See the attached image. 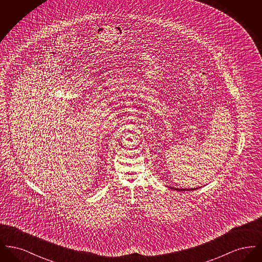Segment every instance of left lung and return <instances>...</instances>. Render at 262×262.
Returning <instances> with one entry per match:
<instances>
[{
	"label": "left lung",
	"instance_id": "left-lung-1",
	"mask_svg": "<svg viewBox=\"0 0 262 262\" xmlns=\"http://www.w3.org/2000/svg\"><path fill=\"white\" fill-rule=\"evenodd\" d=\"M173 189H174V190H181V191H185V190H188V189H186V188H176V187H172ZM193 189H196V188H190V190H193Z\"/></svg>",
	"mask_w": 262,
	"mask_h": 262
}]
</instances>
